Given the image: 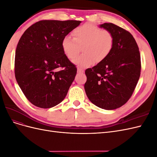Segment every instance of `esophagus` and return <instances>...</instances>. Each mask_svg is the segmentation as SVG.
<instances>
[{
    "label": "esophagus",
    "instance_id": "obj_1",
    "mask_svg": "<svg viewBox=\"0 0 157 157\" xmlns=\"http://www.w3.org/2000/svg\"><path fill=\"white\" fill-rule=\"evenodd\" d=\"M84 72V69L80 68V67H78L77 68V73H83Z\"/></svg>",
    "mask_w": 157,
    "mask_h": 157
}]
</instances>
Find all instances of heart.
<instances>
[{
	"label": "heart",
	"mask_w": 157,
	"mask_h": 157,
	"mask_svg": "<svg viewBox=\"0 0 157 157\" xmlns=\"http://www.w3.org/2000/svg\"><path fill=\"white\" fill-rule=\"evenodd\" d=\"M73 39L65 36L61 48L67 58L73 60L82 48L83 54L73 61L80 68H86L97 62H102L110 55L114 45L112 33L92 24H84L73 31Z\"/></svg>",
	"instance_id": "heart-1"
}]
</instances>
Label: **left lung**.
I'll return each instance as SVG.
<instances>
[{"mask_svg":"<svg viewBox=\"0 0 157 157\" xmlns=\"http://www.w3.org/2000/svg\"><path fill=\"white\" fill-rule=\"evenodd\" d=\"M114 38L108 58L85 71V92L90 101L98 107L113 110L125 104L134 92L141 73V58L131 33L112 23L100 25Z\"/></svg>","mask_w":157,"mask_h":157,"instance_id":"obj_1","label":"left lung"}]
</instances>
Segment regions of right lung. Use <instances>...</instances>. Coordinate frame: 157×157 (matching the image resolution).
Returning a JSON list of instances; mask_svg holds the SVG:
<instances>
[{
    "instance_id": "right-lung-1",
    "label": "right lung",
    "mask_w": 157,
    "mask_h": 157,
    "mask_svg": "<svg viewBox=\"0 0 157 157\" xmlns=\"http://www.w3.org/2000/svg\"><path fill=\"white\" fill-rule=\"evenodd\" d=\"M80 23L41 20L21 36L16 50L14 73L18 85L33 105L48 109L65 98L77 69L65 55L61 42Z\"/></svg>"
}]
</instances>
